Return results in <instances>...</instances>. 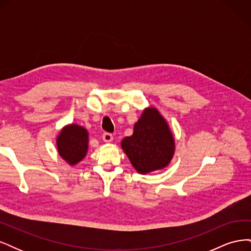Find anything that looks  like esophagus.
Wrapping results in <instances>:
<instances>
[{
  "label": "esophagus",
  "instance_id": "1",
  "mask_svg": "<svg viewBox=\"0 0 251 251\" xmlns=\"http://www.w3.org/2000/svg\"><path fill=\"white\" fill-rule=\"evenodd\" d=\"M102 140L104 142H111L113 140V135L111 133H103L102 134Z\"/></svg>",
  "mask_w": 251,
  "mask_h": 251
}]
</instances>
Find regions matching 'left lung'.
Returning a JSON list of instances; mask_svg holds the SVG:
<instances>
[{
	"label": "left lung",
	"instance_id": "1",
	"mask_svg": "<svg viewBox=\"0 0 251 251\" xmlns=\"http://www.w3.org/2000/svg\"><path fill=\"white\" fill-rule=\"evenodd\" d=\"M121 148L134 169L144 175L170 164L175 154V138L160 112L150 107L134 125L133 135L121 141Z\"/></svg>",
	"mask_w": 251,
	"mask_h": 251
}]
</instances>
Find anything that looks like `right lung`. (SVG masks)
Wrapping results in <instances>:
<instances>
[{
  "instance_id": "add662e5",
  "label": "right lung",
  "mask_w": 251,
  "mask_h": 251,
  "mask_svg": "<svg viewBox=\"0 0 251 251\" xmlns=\"http://www.w3.org/2000/svg\"><path fill=\"white\" fill-rule=\"evenodd\" d=\"M88 144V131L75 124L64 126L56 137L58 154L70 165L77 164L85 158L89 148Z\"/></svg>"
}]
</instances>
